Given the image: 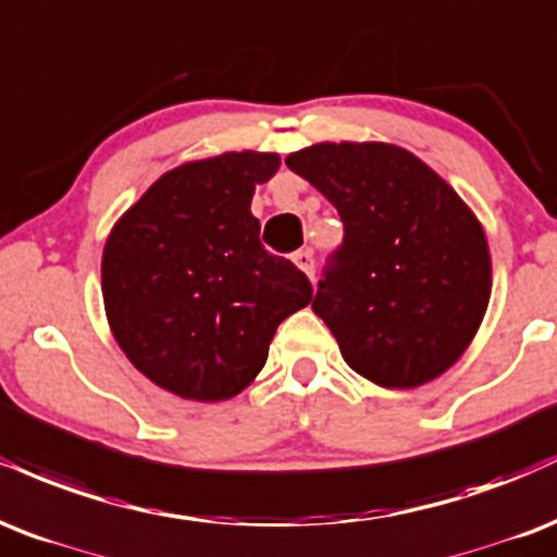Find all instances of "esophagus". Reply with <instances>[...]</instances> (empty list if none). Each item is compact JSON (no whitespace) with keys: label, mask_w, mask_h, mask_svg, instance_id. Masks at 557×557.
<instances>
[{"label":"esophagus","mask_w":557,"mask_h":557,"mask_svg":"<svg viewBox=\"0 0 557 557\" xmlns=\"http://www.w3.org/2000/svg\"><path fill=\"white\" fill-rule=\"evenodd\" d=\"M294 265H297L307 278H315V258H312L310 250L294 252Z\"/></svg>","instance_id":"34e87169"}]
</instances>
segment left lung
Wrapping results in <instances>:
<instances>
[{
	"mask_svg": "<svg viewBox=\"0 0 557 557\" xmlns=\"http://www.w3.org/2000/svg\"><path fill=\"white\" fill-rule=\"evenodd\" d=\"M286 166L344 221L312 310L346 364L383 388L443 375L480 331L493 286L472 208L391 143H318L286 156Z\"/></svg>",
	"mask_w": 557,
	"mask_h": 557,
	"instance_id": "8db88e82",
	"label": "left lung"
}]
</instances>
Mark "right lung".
Segmentation results:
<instances>
[{"label": "right lung", "mask_w": 557, "mask_h": 557, "mask_svg": "<svg viewBox=\"0 0 557 557\" xmlns=\"http://www.w3.org/2000/svg\"><path fill=\"white\" fill-rule=\"evenodd\" d=\"M276 153H221L156 180L111 228L103 307L148 381L189 401H226L255 381L281 320L310 305L297 265L260 245L255 185Z\"/></svg>", "instance_id": "obj_1"}]
</instances>
